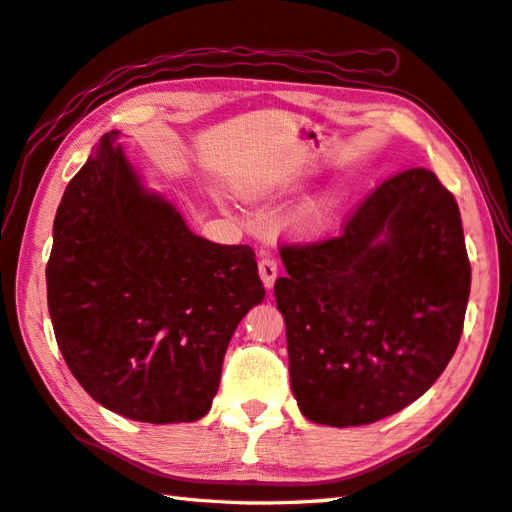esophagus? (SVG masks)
<instances>
[{
    "instance_id": "34e87169",
    "label": "esophagus",
    "mask_w": 512,
    "mask_h": 512,
    "mask_svg": "<svg viewBox=\"0 0 512 512\" xmlns=\"http://www.w3.org/2000/svg\"><path fill=\"white\" fill-rule=\"evenodd\" d=\"M277 275H279L277 261L272 259V257H261L259 259V277H261V281H264V285H266L268 290L272 288V285H275Z\"/></svg>"
}]
</instances>
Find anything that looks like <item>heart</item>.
<instances>
[{
  "mask_svg": "<svg viewBox=\"0 0 512 512\" xmlns=\"http://www.w3.org/2000/svg\"><path fill=\"white\" fill-rule=\"evenodd\" d=\"M242 194L248 200H264L275 196V192L268 187H246ZM344 205H347V196L340 189H331V192L320 194L301 209L299 218H296V231L303 237L327 235L338 224Z\"/></svg>",
  "mask_w": 512,
  "mask_h": 512,
  "instance_id": "1",
  "label": "heart"
}]
</instances>
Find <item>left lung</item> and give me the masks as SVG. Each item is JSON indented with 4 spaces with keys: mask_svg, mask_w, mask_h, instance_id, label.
I'll return each instance as SVG.
<instances>
[{
    "mask_svg": "<svg viewBox=\"0 0 512 512\" xmlns=\"http://www.w3.org/2000/svg\"><path fill=\"white\" fill-rule=\"evenodd\" d=\"M275 283L305 419L390 417L430 388L465 323L471 266L454 196L425 168L390 176L340 237L283 246Z\"/></svg>",
    "mask_w": 512,
    "mask_h": 512,
    "instance_id": "obj_1",
    "label": "left lung"
}]
</instances>
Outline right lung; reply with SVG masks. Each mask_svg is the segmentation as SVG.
Masks as SVG:
<instances>
[{
	"mask_svg": "<svg viewBox=\"0 0 512 512\" xmlns=\"http://www.w3.org/2000/svg\"><path fill=\"white\" fill-rule=\"evenodd\" d=\"M106 133L54 218L47 307L71 375L106 410L141 423L205 417L224 353L264 301L251 246L192 233Z\"/></svg>",
	"mask_w": 512,
	"mask_h": 512,
	"instance_id": "right-lung-1",
	"label": "right lung"
}]
</instances>
